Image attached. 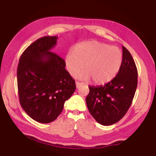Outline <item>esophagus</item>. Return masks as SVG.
Masks as SVG:
<instances>
[{
  "label": "esophagus",
  "mask_w": 156,
  "mask_h": 156,
  "mask_svg": "<svg viewBox=\"0 0 156 156\" xmlns=\"http://www.w3.org/2000/svg\"><path fill=\"white\" fill-rule=\"evenodd\" d=\"M76 88H80L82 85H83V83H82V82H76Z\"/></svg>",
  "instance_id": "obj_1"
}]
</instances>
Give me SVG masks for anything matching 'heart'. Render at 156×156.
I'll use <instances>...</instances> for the list:
<instances>
[{
  "instance_id": "obj_1",
  "label": "heart",
  "mask_w": 156,
  "mask_h": 156,
  "mask_svg": "<svg viewBox=\"0 0 156 156\" xmlns=\"http://www.w3.org/2000/svg\"><path fill=\"white\" fill-rule=\"evenodd\" d=\"M70 74L93 84H103L112 81L120 72L123 55L120 48L97 41H84L68 51L65 59Z\"/></svg>"
}]
</instances>
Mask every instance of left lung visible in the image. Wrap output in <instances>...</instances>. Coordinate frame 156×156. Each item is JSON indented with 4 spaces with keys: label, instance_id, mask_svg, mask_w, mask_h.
Here are the masks:
<instances>
[{
    "label": "left lung",
    "instance_id": "obj_1",
    "mask_svg": "<svg viewBox=\"0 0 156 156\" xmlns=\"http://www.w3.org/2000/svg\"><path fill=\"white\" fill-rule=\"evenodd\" d=\"M123 62L118 75L103 86H88V111L97 122L109 126L118 122L129 110L137 87L138 73L134 59L122 47Z\"/></svg>",
    "mask_w": 156,
    "mask_h": 156
}]
</instances>
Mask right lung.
Listing matches in <instances>:
<instances>
[{
  "instance_id": "right-lung-1",
  "label": "right lung",
  "mask_w": 156,
  "mask_h": 156,
  "mask_svg": "<svg viewBox=\"0 0 156 156\" xmlns=\"http://www.w3.org/2000/svg\"><path fill=\"white\" fill-rule=\"evenodd\" d=\"M57 41V36H44L34 42L21 55L17 67L20 104L30 118L44 124L59 116L76 88L65 61L51 52Z\"/></svg>"
}]
</instances>
